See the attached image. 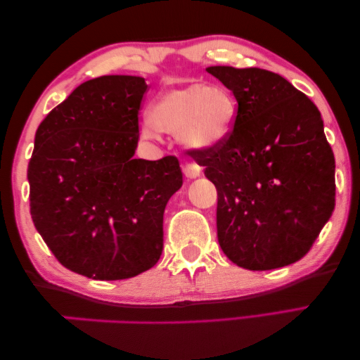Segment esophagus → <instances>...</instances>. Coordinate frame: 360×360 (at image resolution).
<instances>
[{"label":"esophagus","mask_w":360,"mask_h":360,"mask_svg":"<svg viewBox=\"0 0 360 360\" xmlns=\"http://www.w3.org/2000/svg\"><path fill=\"white\" fill-rule=\"evenodd\" d=\"M184 174L188 176V179H196V176H199V174H201V167H199L196 162H185Z\"/></svg>","instance_id":"esophagus-1"}]
</instances>
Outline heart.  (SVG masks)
Instances as JSON below:
<instances>
[{"instance_id": "1", "label": "heart", "mask_w": 360, "mask_h": 360, "mask_svg": "<svg viewBox=\"0 0 360 360\" xmlns=\"http://www.w3.org/2000/svg\"><path fill=\"white\" fill-rule=\"evenodd\" d=\"M236 113V100L225 87L191 82L156 98L143 122V134L151 139L161 131L179 134L188 146L210 148L233 131Z\"/></svg>"}]
</instances>
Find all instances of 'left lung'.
<instances>
[{
	"instance_id": "left-lung-1",
	"label": "left lung",
	"mask_w": 360,
	"mask_h": 360,
	"mask_svg": "<svg viewBox=\"0 0 360 360\" xmlns=\"http://www.w3.org/2000/svg\"><path fill=\"white\" fill-rule=\"evenodd\" d=\"M238 102L221 143L190 150L217 188V236L250 271L303 258L335 209V156L319 110L281 75L209 67Z\"/></svg>"
}]
</instances>
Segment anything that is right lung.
I'll use <instances>...</instances> for the list:
<instances>
[{
    "label": "right lung",
    "instance_id": "obj_1",
    "mask_svg": "<svg viewBox=\"0 0 360 360\" xmlns=\"http://www.w3.org/2000/svg\"><path fill=\"white\" fill-rule=\"evenodd\" d=\"M143 78L82 82L47 115L28 162L30 214L65 268L86 278H134L162 253L164 209L184 185L175 156L134 159Z\"/></svg>",
    "mask_w": 360,
    "mask_h": 360
}]
</instances>
